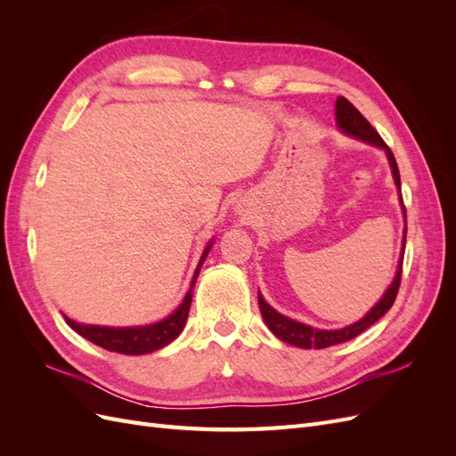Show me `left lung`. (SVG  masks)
I'll list each match as a JSON object with an SVG mask.
<instances>
[{
	"mask_svg": "<svg viewBox=\"0 0 456 456\" xmlns=\"http://www.w3.org/2000/svg\"><path fill=\"white\" fill-rule=\"evenodd\" d=\"M335 118H337V126L340 131H344L346 134L354 136L357 141H363L367 144H372L377 148H382L386 151V156H388L390 161V167H392V175H394V183L397 186L399 191V201H402V209H403V216L405 215V205H403V198H402V181H399V169H397V163L395 158L392 154V150L386 146V142L382 141V136L372 129L370 123L360 114V110H357L348 99H344V96H338L337 104H335ZM405 238H407V226L403 230V245H402V251L405 253ZM403 266V256L399 258V265H397V272H395V278L390 283V287L386 289V293L382 295V298L377 302L375 306H372L360 322H355L348 327L344 329H333V330H323V329H314L310 325H305L300 322L291 320V317H285L280 312H275L268 302L262 298L260 291H258V306H260V314L265 317V322L268 325V329L272 333L278 337L280 340L291 344V346H298V348H315V350H322V348H329V346H335V344L340 342H346L355 338L357 335H362L365 329H369L372 323H377L380 317L388 312L394 305V300L397 297L399 291V283H402V268Z\"/></svg>",
	"mask_w": 456,
	"mask_h": 456,
	"instance_id": "obj_1",
	"label": "left lung"
}]
</instances>
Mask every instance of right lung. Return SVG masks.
Returning <instances> with one entry per match:
<instances>
[{"mask_svg": "<svg viewBox=\"0 0 456 456\" xmlns=\"http://www.w3.org/2000/svg\"><path fill=\"white\" fill-rule=\"evenodd\" d=\"M211 245L213 241L205 247L203 256L200 260L194 280H191L190 291L186 293L183 305L178 306L169 317H165V320L151 325H142V327H101V325L76 323L70 320V317L64 315L66 323L70 325L77 335L91 340L93 344H96V346H101L108 352H118L126 355H142V354H150L167 346V344L181 335V330L184 329L190 305H191V291H194L200 268L203 265L207 253H209Z\"/></svg>", "mask_w": 456, "mask_h": 456, "instance_id": "obj_1", "label": "right lung"}]
</instances>
